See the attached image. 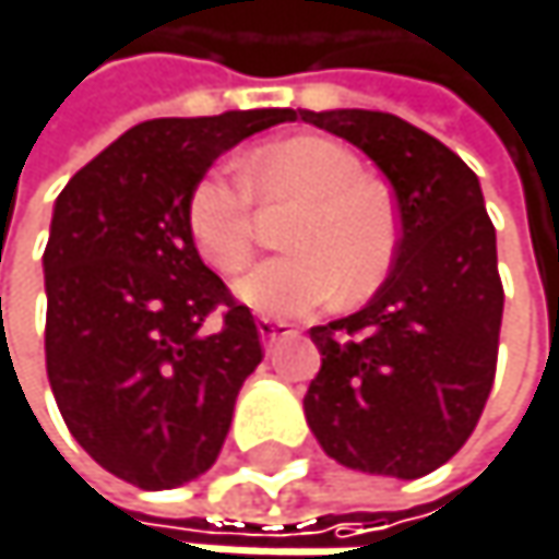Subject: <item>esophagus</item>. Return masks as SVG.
Wrapping results in <instances>:
<instances>
[{"label":"esophagus","mask_w":559,"mask_h":559,"mask_svg":"<svg viewBox=\"0 0 559 559\" xmlns=\"http://www.w3.org/2000/svg\"><path fill=\"white\" fill-rule=\"evenodd\" d=\"M294 333V326L287 323V320H272V317H259V336H262V343L265 346H275L278 340L284 336H290Z\"/></svg>","instance_id":"34e87169"}]
</instances>
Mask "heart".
I'll return each mask as SVG.
<instances>
[{"instance_id": "1", "label": "heart", "mask_w": 559, "mask_h": 559, "mask_svg": "<svg viewBox=\"0 0 559 559\" xmlns=\"http://www.w3.org/2000/svg\"><path fill=\"white\" fill-rule=\"evenodd\" d=\"M242 179L203 174L187 200V229L219 275H239L255 252L252 197L269 206L300 203L284 229L290 252L239 281L252 310L278 320L304 317L336 294L343 304L366 300L389 278L397 252L394 200L356 152L320 135L278 139L242 162Z\"/></svg>"}]
</instances>
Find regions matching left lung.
I'll return each mask as SVG.
<instances>
[{"instance_id": "1", "label": "left lung", "mask_w": 559, "mask_h": 559, "mask_svg": "<svg viewBox=\"0 0 559 559\" xmlns=\"http://www.w3.org/2000/svg\"><path fill=\"white\" fill-rule=\"evenodd\" d=\"M362 148L394 187L401 239L376 297L313 326L304 414L336 463L417 479L476 430L499 362L504 290L479 177L424 129L372 109H297Z\"/></svg>"}]
</instances>
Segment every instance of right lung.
<instances>
[{
  "label": "right lung",
  "mask_w": 559,
  "mask_h": 559,
  "mask_svg": "<svg viewBox=\"0 0 559 559\" xmlns=\"http://www.w3.org/2000/svg\"><path fill=\"white\" fill-rule=\"evenodd\" d=\"M294 109L152 119L60 190L45 249V359L63 424L112 476L162 492L203 476L262 362L252 310L213 275L187 200L242 139Z\"/></svg>",
  "instance_id": "obj_1"
}]
</instances>
